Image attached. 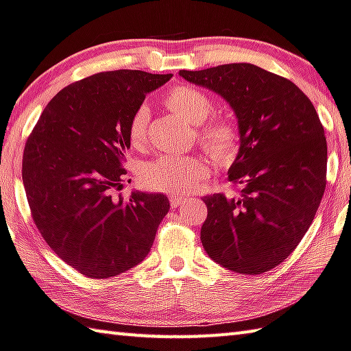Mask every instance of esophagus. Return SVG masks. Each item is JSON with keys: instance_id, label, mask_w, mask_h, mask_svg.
<instances>
[{"instance_id": "1", "label": "esophagus", "mask_w": 351, "mask_h": 351, "mask_svg": "<svg viewBox=\"0 0 351 351\" xmlns=\"http://www.w3.org/2000/svg\"><path fill=\"white\" fill-rule=\"evenodd\" d=\"M169 199H170V206H171V208L180 207V206H182L184 202H186V197L178 196V195H170Z\"/></svg>"}]
</instances>
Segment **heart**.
Masks as SVG:
<instances>
[{
    "instance_id": "heart-1",
    "label": "heart",
    "mask_w": 351,
    "mask_h": 351,
    "mask_svg": "<svg viewBox=\"0 0 351 351\" xmlns=\"http://www.w3.org/2000/svg\"><path fill=\"white\" fill-rule=\"evenodd\" d=\"M165 104L193 125H199L213 112V103L206 93L190 86H178L165 95ZM150 112L139 106L129 121V139L141 145L147 135ZM204 149L221 165L232 164L241 149V132L230 119H216L197 132ZM208 175L207 162L201 156H159L145 164L141 181L147 189L171 195L193 192Z\"/></svg>"
}]
</instances>
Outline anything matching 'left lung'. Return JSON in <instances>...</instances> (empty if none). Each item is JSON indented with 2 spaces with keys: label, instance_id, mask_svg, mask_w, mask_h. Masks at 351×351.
I'll list each match as a JSON object with an SVG mask.
<instances>
[{
  "label": "left lung",
  "instance_id": "obj_1",
  "mask_svg": "<svg viewBox=\"0 0 351 351\" xmlns=\"http://www.w3.org/2000/svg\"><path fill=\"white\" fill-rule=\"evenodd\" d=\"M221 95L238 119L241 149L228 181L239 195L204 196V250L241 275L275 269L315 219L327 176V139L311 101L290 80L248 62L180 70Z\"/></svg>",
  "mask_w": 351,
  "mask_h": 351
}]
</instances>
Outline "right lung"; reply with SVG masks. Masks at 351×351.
<instances>
[{
  "label": "right lung",
  "instance_id": "obj_1",
  "mask_svg": "<svg viewBox=\"0 0 351 351\" xmlns=\"http://www.w3.org/2000/svg\"><path fill=\"white\" fill-rule=\"evenodd\" d=\"M171 75L113 70L62 88L43 110L23 155V182L35 226L49 247L93 279L138 265L154 245L170 204L162 193L123 187L129 121L145 95Z\"/></svg>",
  "mask_w": 351,
  "mask_h": 351
}]
</instances>
